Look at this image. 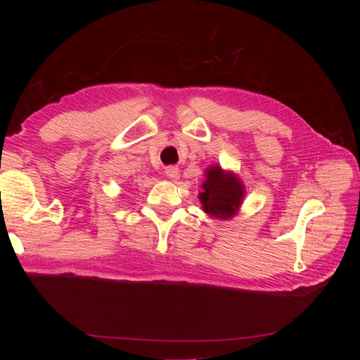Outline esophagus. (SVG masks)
Segmentation results:
<instances>
[{
    "label": "esophagus",
    "mask_w": 360,
    "mask_h": 360,
    "mask_svg": "<svg viewBox=\"0 0 360 360\" xmlns=\"http://www.w3.org/2000/svg\"><path fill=\"white\" fill-rule=\"evenodd\" d=\"M179 174H180V171H179V168H177V167L171 165V167H167V168H165V176H167L168 179H171V180L177 179V177H179Z\"/></svg>",
    "instance_id": "obj_1"
}]
</instances>
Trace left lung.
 <instances>
[{"instance_id": "8db88e82", "label": "left lung", "mask_w": 360, "mask_h": 360, "mask_svg": "<svg viewBox=\"0 0 360 360\" xmlns=\"http://www.w3.org/2000/svg\"><path fill=\"white\" fill-rule=\"evenodd\" d=\"M207 180L202 183L200 200L202 210L210 216L228 219L233 216L243 198V184L231 172H224L219 167L207 169Z\"/></svg>"}]
</instances>
